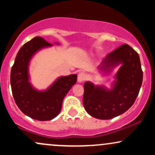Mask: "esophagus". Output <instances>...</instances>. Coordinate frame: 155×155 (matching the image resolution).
I'll use <instances>...</instances> for the list:
<instances>
[{"mask_svg":"<svg viewBox=\"0 0 155 155\" xmlns=\"http://www.w3.org/2000/svg\"><path fill=\"white\" fill-rule=\"evenodd\" d=\"M87 79V75L85 74L84 72H80L78 74V81L79 82H82V81H85Z\"/></svg>","mask_w":155,"mask_h":155,"instance_id":"1","label":"esophagus"}]
</instances>
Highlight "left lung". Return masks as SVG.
<instances>
[{
  "mask_svg": "<svg viewBox=\"0 0 155 155\" xmlns=\"http://www.w3.org/2000/svg\"><path fill=\"white\" fill-rule=\"evenodd\" d=\"M121 64L112 90L84 84L83 104L90 115L100 120H110L129 109L134 104L143 81L139 55L128 44H122L110 52L102 62L101 70Z\"/></svg>",
  "mask_w": 155,
  "mask_h": 155,
  "instance_id": "8db88e82",
  "label": "left lung"
}]
</instances>
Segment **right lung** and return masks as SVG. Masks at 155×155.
I'll return each instance as SVG.
<instances>
[{
	"label": "right lung",
	"instance_id": "1",
	"mask_svg": "<svg viewBox=\"0 0 155 155\" xmlns=\"http://www.w3.org/2000/svg\"><path fill=\"white\" fill-rule=\"evenodd\" d=\"M52 44L41 37H35L20 48L11 71V86L16 104L32 119L47 121L61 111L64 97L77 81V75L61 76L46 91H38L30 84L28 64L33 54L41 48Z\"/></svg>",
	"mask_w": 155,
	"mask_h": 155
}]
</instances>
